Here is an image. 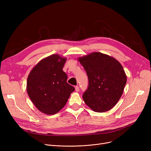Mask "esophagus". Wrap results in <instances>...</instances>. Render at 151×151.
I'll list each match as a JSON object with an SVG mask.
<instances>
[{
    "instance_id": "obj_1",
    "label": "esophagus",
    "mask_w": 151,
    "mask_h": 151,
    "mask_svg": "<svg viewBox=\"0 0 151 151\" xmlns=\"http://www.w3.org/2000/svg\"><path fill=\"white\" fill-rule=\"evenodd\" d=\"M75 91L76 92H79V91H80V88H79L78 86H76L75 87Z\"/></svg>"
}]
</instances>
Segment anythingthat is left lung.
I'll use <instances>...</instances> for the list:
<instances>
[{
  "instance_id": "left-lung-1",
  "label": "left lung",
  "mask_w": 151,
  "mask_h": 151,
  "mask_svg": "<svg viewBox=\"0 0 151 151\" xmlns=\"http://www.w3.org/2000/svg\"><path fill=\"white\" fill-rule=\"evenodd\" d=\"M78 60L89 79L88 88L83 95L85 104L97 113L112 109L121 99L127 83L120 62L99 52H91Z\"/></svg>"
}]
</instances>
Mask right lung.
I'll return each mask as SVG.
<instances>
[{"instance_id":"right-lung-1","label":"right lung","mask_w":151,"mask_h":151,"mask_svg":"<svg viewBox=\"0 0 151 151\" xmlns=\"http://www.w3.org/2000/svg\"><path fill=\"white\" fill-rule=\"evenodd\" d=\"M67 58L52 54L42 59L27 77V92L31 101L42 113L53 115L65 105L74 87L67 83L62 68Z\"/></svg>"}]
</instances>
